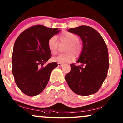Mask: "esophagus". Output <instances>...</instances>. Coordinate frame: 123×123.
I'll list each match as a JSON object with an SVG mask.
<instances>
[{
    "instance_id": "obj_1",
    "label": "esophagus",
    "mask_w": 123,
    "mask_h": 123,
    "mask_svg": "<svg viewBox=\"0 0 123 123\" xmlns=\"http://www.w3.org/2000/svg\"><path fill=\"white\" fill-rule=\"evenodd\" d=\"M58 67H62V66H63V64L58 63Z\"/></svg>"
}]
</instances>
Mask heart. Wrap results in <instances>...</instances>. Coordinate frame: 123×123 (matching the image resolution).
Returning a JSON list of instances; mask_svg holds the SVG:
<instances>
[{"instance_id": "heart-1", "label": "heart", "mask_w": 123, "mask_h": 123, "mask_svg": "<svg viewBox=\"0 0 123 123\" xmlns=\"http://www.w3.org/2000/svg\"><path fill=\"white\" fill-rule=\"evenodd\" d=\"M56 38L59 44H65L63 49L65 53L53 57L52 60L54 62L62 64L69 63L74 59V55L75 56L80 55L83 46L77 35L65 31L60 33L56 36ZM57 40L55 37H53L48 41L49 49L53 54H56L58 52V43Z\"/></svg>"}]
</instances>
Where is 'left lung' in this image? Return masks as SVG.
I'll list each match as a JSON object with an SVG mask.
<instances>
[{
    "label": "left lung",
    "mask_w": 123,
    "mask_h": 123,
    "mask_svg": "<svg viewBox=\"0 0 123 123\" xmlns=\"http://www.w3.org/2000/svg\"><path fill=\"white\" fill-rule=\"evenodd\" d=\"M68 31L80 37L83 48L77 61L81 64H70L71 70L65 79L77 95H92L98 91L107 77L109 63L106 45L100 33L90 26H80Z\"/></svg>",
    "instance_id": "obj_1"
}]
</instances>
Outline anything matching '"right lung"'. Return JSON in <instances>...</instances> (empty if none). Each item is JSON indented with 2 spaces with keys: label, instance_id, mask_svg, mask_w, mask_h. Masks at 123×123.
Here are the masks:
<instances>
[{
  "label": "right lung",
  "instance_id": "1",
  "mask_svg": "<svg viewBox=\"0 0 123 123\" xmlns=\"http://www.w3.org/2000/svg\"><path fill=\"white\" fill-rule=\"evenodd\" d=\"M58 28L35 25L23 31L13 47L12 73L19 90L29 96L40 94L48 85L56 62L42 67L51 58L48 41L59 33Z\"/></svg>",
  "mask_w": 123,
  "mask_h": 123
}]
</instances>
